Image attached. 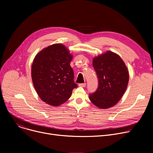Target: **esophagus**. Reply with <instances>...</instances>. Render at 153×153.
<instances>
[{
    "instance_id": "esophagus-1",
    "label": "esophagus",
    "mask_w": 153,
    "mask_h": 153,
    "mask_svg": "<svg viewBox=\"0 0 153 153\" xmlns=\"http://www.w3.org/2000/svg\"><path fill=\"white\" fill-rule=\"evenodd\" d=\"M85 85H86L85 83H82V84H79V87H85Z\"/></svg>"
}]
</instances>
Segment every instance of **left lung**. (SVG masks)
<instances>
[{
  "label": "left lung",
  "mask_w": 153,
  "mask_h": 153,
  "mask_svg": "<svg viewBox=\"0 0 153 153\" xmlns=\"http://www.w3.org/2000/svg\"><path fill=\"white\" fill-rule=\"evenodd\" d=\"M93 67L97 75V91L89 95L95 106L106 109L114 106L123 95L129 81V74L120 56L108 51L93 59Z\"/></svg>",
  "instance_id": "left-lung-1"
}]
</instances>
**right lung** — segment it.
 Listing matches in <instances>:
<instances>
[{"label": "right lung", "mask_w": 153, "mask_h": 153, "mask_svg": "<svg viewBox=\"0 0 153 153\" xmlns=\"http://www.w3.org/2000/svg\"><path fill=\"white\" fill-rule=\"evenodd\" d=\"M72 55L60 43L44 48L35 56L31 66L35 89L43 102L59 106L67 101L77 85L70 66Z\"/></svg>", "instance_id": "1"}]
</instances>
